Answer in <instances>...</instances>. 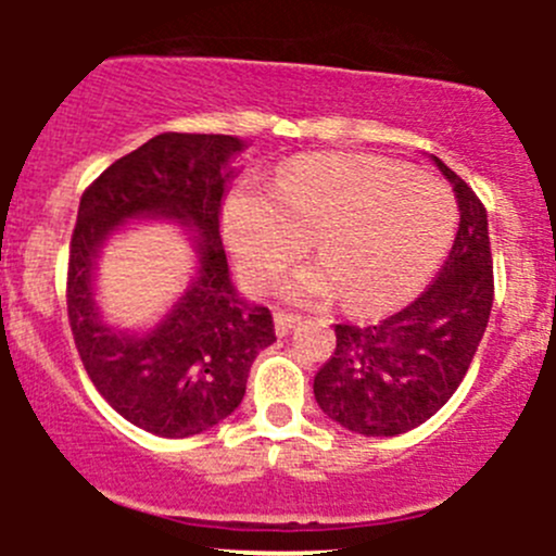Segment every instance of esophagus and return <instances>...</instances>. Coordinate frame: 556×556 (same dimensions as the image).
<instances>
[{
  "mask_svg": "<svg viewBox=\"0 0 556 556\" xmlns=\"http://www.w3.org/2000/svg\"><path fill=\"white\" fill-rule=\"evenodd\" d=\"M299 323H301L299 314H290V312L274 314V328H277V336H288Z\"/></svg>",
  "mask_w": 556,
  "mask_h": 556,
  "instance_id": "obj_1",
  "label": "esophagus"
}]
</instances>
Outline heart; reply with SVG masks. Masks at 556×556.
I'll list each match as a JSON object with an SVG mask.
<instances>
[{
  "mask_svg": "<svg viewBox=\"0 0 556 556\" xmlns=\"http://www.w3.org/2000/svg\"><path fill=\"white\" fill-rule=\"evenodd\" d=\"M457 204L444 182L374 155L319 153L285 166L271 190L244 182L223 212L239 271L271 285L312 239L323 263L295 274L290 295L355 312L401 304L450 250Z\"/></svg>",
  "mask_w": 556,
  "mask_h": 556,
  "instance_id": "obj_1",
  "label": "heart"
}]
</instances>
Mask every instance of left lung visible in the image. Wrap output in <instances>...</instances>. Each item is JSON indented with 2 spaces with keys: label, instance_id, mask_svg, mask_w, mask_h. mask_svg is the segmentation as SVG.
Instances as JSON below:
<instances>
[{
  "label": "left lung",
  "instance_id": "left-lung-1",
  "mask_svg": "<svg viewBox=\"0 0 556 556\" xmlns=\"http://www.w3.org/2000/svg\"><path fill=\"white\" fill-rule=\"evenodd\" d=\"M459 228L439 277L377 325H336V352L314 377L319 408L361 435H401L428 422L468 374L495 299L490 228L479 195L441 159Z\"/></svg>",
  "mask_w": 556,
  "mask_h": 556
}]
</instances>
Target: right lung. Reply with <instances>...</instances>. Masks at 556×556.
I'll return each instance as SVG.
<instances>
[{"instance_id": "add662e5", "label": "right lung", "mask_w": 556, "mask_h": 556, "mask_svg": "<svg viewBox=\"0 0 556 556\" xmlns=\"http://www.w3.org/2000/svg\"><path fill=\"white\" fill-rule=\"evenodd\" d=\"M244 142L226 134L166 131L123 155L80 199L66 271L72 336L93 387L121 417L164 439H188L242 403L257 352L277 341L266 306L237 295L220 239L231 159ZM164 216L194 233L200 274L148 334L110 329L98 314L92 271L123 222Z\"/></svg>"}]
</instances>
